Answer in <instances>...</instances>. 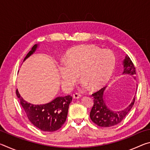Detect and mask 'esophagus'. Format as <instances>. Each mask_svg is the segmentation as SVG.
Wrapping results in <instances>:
<instances>
[{
  "instance_id": "34e87169",
  "label": "esophagus",
  "mask_w": 150,
  "mask_h": 150,
  "mask_svg": "<svg viewBox=\"0 0 150 150\" xmlns=\"http://www.w3.org/2000/svg\"><path fill=\"white\" fill-rule=\"evenodd\" d=\"M81 97V95L78 93H75L73 95V98H75V99H78V98H80Z\"/></svg>"
}]
</instances>
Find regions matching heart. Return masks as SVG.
Masks as SVG:
<instances>
[{"label": "heart", "mask_w": 150, "mask_h": 150, "mask_svg": "<svg viewBox=\"0 0 150 150\" xmlns=\"http://www.w3.org/2000/svg\"><path fill=\"white\" fill-rule=\"evenodd\" d=\"M116 65L115 54L93 45H81L70 49L58 70L63 87L71 89L78 79L84 88L99 89L110 79Z\"/></svg>", "instance_id": "1"}]
</instances>
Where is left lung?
<instances>
[{
    "label": "left lung",
    "mask_w": 150,
    "mask_h": 150,
    "mask_svg": "<svg viewBox=\"0 0 150 150\" xmlns=\"http://www.w3.org/2000/svg\"><path fill=\"white\" fill-rule=\"evenodd\" d=\"M124 70L122 75H132L135 79L136 70L133 63L128 55H126L122 62ZM138 85L136 87V93ZM106 88H103L93 94L94 96V105L91 109L90 118L94 123L100 127H111L120 122L130 111L135 101V96L131 103L125 108L120 110H114L108 107L106 103Z\"/></svg>",
    "instance_id": "1"
}]
</instances>
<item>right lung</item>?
Wrapping results in <instances>:
<instances>
[{
  "instance_id": "add662e5",
  "label": "right lung",
  "mask_w": 150,
  "mask_h": 150,
  "mask_svg": "<svg viewBox=\"0 0 150 150\" xmlns=\"http://www.w3.org/2000/svg\"><path fill=\"white\" fill-rule=\"evenodd\" d=\"M39 46L40 44H35L25 57L24 62L34 54ZM16 95L30 122L44 132L56 131L63 126L67 118L69 104L72 100V96L67 95L57 96L46 104L34 105L25 100L20 96L18 89Z\"/></svg>"
}]
</instances>
